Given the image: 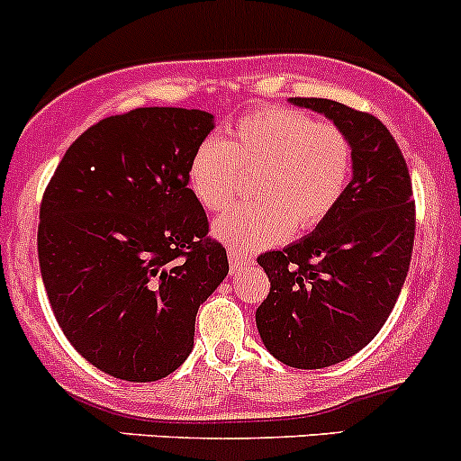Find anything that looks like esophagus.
<instances>
[{
    "label": "esophagus",
    "mask_w": 461,
    "mask_h": 461,
    "mask_svg": "<svg viewBox=\"0 0 461 461\" xmlns=\"http://www.w3.org/2000/svg\"><path fill=\"white\" fill-rule=\"evenodd\" d=\"M229 258H230V273H240L244 266L253 264L255 258L249 253H240V250H229Z\"/></svg>",
    "instance_id": "obj_1"
}]
</instances>
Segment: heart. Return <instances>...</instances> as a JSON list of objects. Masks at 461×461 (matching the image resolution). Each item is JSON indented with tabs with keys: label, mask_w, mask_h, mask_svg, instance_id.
<instances>
[{
	"label": "heart",
	"mask_w": 461,
	"mask_h": 461,
	"mask_svg": "<svg viewBox=\"0 0 461 461\" xmlns=\"http://www.w3.org/2000/svg\"><path fill=\"white\" fill-rule=\"evenodd\" d=\"M353 173V144L339 126L286 108L246 115L226 140H203L188 161V188L206 211L230 206L241 175H255V203L212 224L230 250L253 253L295 230H311L335 211Z\"/></svg>",
	"instance_id": "1"
}]
</instances>
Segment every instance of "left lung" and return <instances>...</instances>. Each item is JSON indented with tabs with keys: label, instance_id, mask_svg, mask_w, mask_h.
Returning <instances> with one entry per match:
<instances>
[{
	"label": "left lung",
	"instance_id": "left-lung-1",
	"mask_svg": "<svg viewBox=\"0 0 461 461\" xmlns=\"http://www.w3.org/2000/svg\"><path fill=\"white\" fill-rule=\"evenodd\" d=\"M288 102L329 117L353 144V177L335 211L258 258L270 282L255 312L266 350L312 371L359 353L388 320L411 266L415 202L404 155L377 117L333 99Z\"/></svg>",
	"mask_w": 461,
	"mask_h": 461
}]
</instances>
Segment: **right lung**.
Wrapping results in <instances>:
<instances>
[{
	"label": "right lung",
	"instance_id": "1",
	"mask_svg": "<svg viewBox=\"0 0 461 461\" xmlns=\"http://www.w3.org/2000/svg\"><path fill=\"white\" fill-rule=\"evenodd\" d=\"M212 128L197 108L106 117L70 144L41 199L37 253L57 324L117 379L177 371L199 306L229 275L188 188V161Z\"/></svg>",
	"mask_w": 461,
	"mask_h": 461
}]
</instances>
